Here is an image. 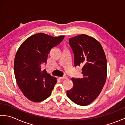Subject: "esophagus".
Masks as SVG:
<instances>
[{"label": "esophagus", "instance_id": "1", "mask_svg": "<svg viewBox=\"0 0 125 125\" xmlns=\"http://www.w3.org/2000/svg\"><path fill=\"white\" fill-rule=\"evenodd\" d=\"M60 79H61V80H63V79H67L68 77L67 76H63V77H60L59 78Z\"/></svg>", "mask_w": 125, "mask_h": 125}]
</instances>
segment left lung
Listing matches in <instances>:
<instances>
[{"label": "left lung", "mask_w": 125, "mask_h": 125, "mask_svg": "<svg viewBox=\"0 0 125 125\" xmlns=\"http://www.w3.org/2000/svg\"><path fill=\"white\" fill-rule=\"evenodd\" d=\"M74 55V65L81 66L82 78H72L73 87L67 91L73 103L86 106L96 99L107 77L106 58L102 45L94 38L82 34L69 39Z\"/></svg>", "instance_id": "obj_1"}]
</instances>
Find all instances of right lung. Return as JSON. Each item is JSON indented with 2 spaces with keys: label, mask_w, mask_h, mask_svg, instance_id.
<instances>
[{
  "label": "right lung",
  "mask_w": 125,
  "mask_h": 125,
  "mask_svg": "<svg viewBox=\"0 0 125 125\" xmlns=\"http://www.w3.org/2000/svg\"><path fill=\"white\" fill-rule=\"evenodd\" d=\"M64 36L57 38L40 33L31 35L23 42L15 55L14 63L15 77L25 96L33 102H40L49 97L56 83V78L46 70L48 55L57 46Z\"/></svg>",
  "instance_id": "add662e5"
}]
</instances>
